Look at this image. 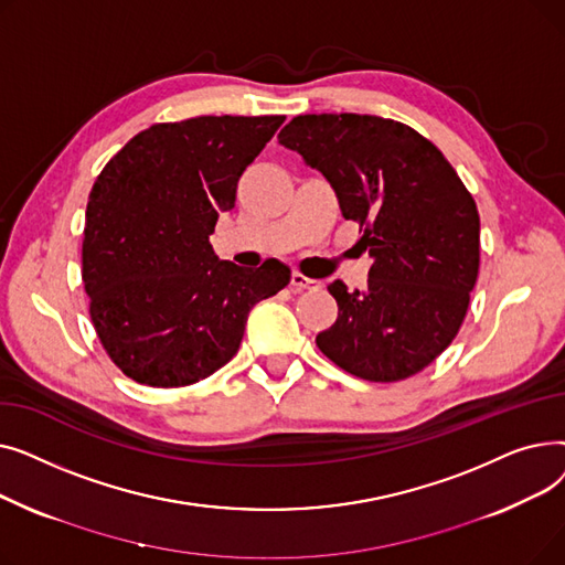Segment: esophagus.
<instances>
[{
	"label": "esophagus",
	"mask_w": 565,
	"mask_h": 565,
	"mask_svg": "<svg viewBox=\"0 0 565 565\" xmlns=\"http://www.w3.org/2000/svg\"><path fill=\"white\" fill-rule=\"evenodd\" d=\"M290 286H292L295 290H311V288H318L320 284H318L316 279H309V277L300 275V273H292V275H290Z\"/></svg>",
	"instance_id": "esophagus-1"
}]
</instances>
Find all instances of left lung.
Instances as JSON below:
<instances>
[{
	"label": "left lung",
	"mask_w": 565,
	"mask_h": 565,
	"mask_svg": "<svg viewBox=\"0 0 565 565\" xmlns=\"http://www.w3.org/2000/svg\"><path fill=\"white\" fill-rule=\"evenodd\" d=\"M364 228L369 284L328 290L339 318L322 354L371 382L426 369L456 339L479 277L481 222L456 169L417 130L371 114H305L279 132Z\"/></svg>",
	"instance_id": "1"
}]
</instances>
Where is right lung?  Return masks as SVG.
<instances>
[{
  "instance_id": "right-lung-1",
  "label": "right lung",
  "mask_w": 565,
  "mask_h": 565,
  "mask_svg": "<svg viewBox=\"0 0 565 565\" xmlns=\"http://www.w3.org/2000/svg\"><path fill=\"white\" fill-rule=\"evenodd\" d=\"M286 116L158 124L118 151L86 203L82 279L111 362L148 387H188L241 348L249 311L290 281L220 260L211 235Z\"/></svg>"
}]
</instances>
